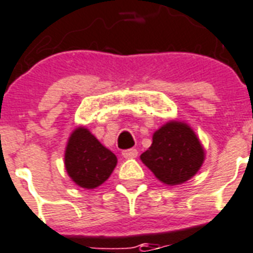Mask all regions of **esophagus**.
I'll list each match as a JSON object with an SVG mask.
<instances>
[{
	"mask_svg": "<svg viewBox=\"0 0 253 253\" xmlns=\"http://www.w3.org/2000/svg\"><path fill=\"white\" fill-rule=\"evenodd\" d=\"M123 158L125 159H134L138 156V150H135V148H130V150H125L122 152Z\"/></svg>",
	"mask_w": 253,
	"mask_h": 253,
	"instance_id": "34e87169",
	"label": "esophagus"
}]
</instances>
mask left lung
<instances>
[{"label": "left lung", "mask_w": 253, "mask_h": 253, "mask_svg": "<svg viewBox=\"0 0 253 253\" xmlns=\"http://www.w3.org/2000/svg\"><path fill=\"white\" fill-rule=\"evenodd\" d=\"M140 159L162 182L178 185L198 172L205 152L188 125L169 122L155 132L152 144Z\"/></svg>", "instance_id": "8db88e82"}]
</instances>
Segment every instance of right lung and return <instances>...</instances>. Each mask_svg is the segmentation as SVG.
Wrapping results in <instances>:
<instances>
[{
  "label": "right lung",
  "instance_id": "add662e5",
  "mask_svg": "<svg viewBox=\"0 0 253 253\" xmlns=\"http://www.w3.org/2000/svg\"><path fill=\"white\" fill-rule=\"evenodd\" d=\"M117 166L115 155L85 127L73 131L65 150V168L79 186L94 189L109 178Z\"/></svg>",
  "mask_w": 253,
  "mask_h": 253
}]
</instances>
